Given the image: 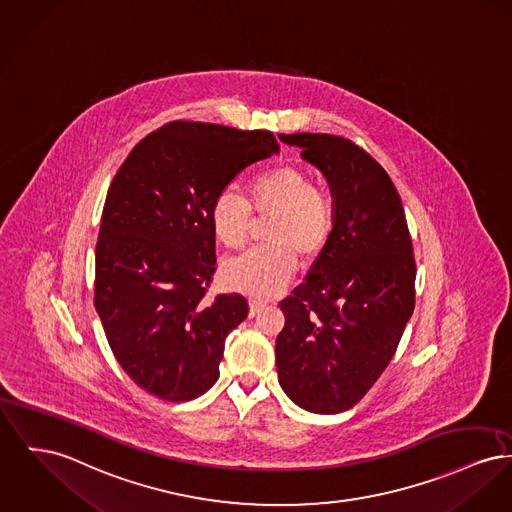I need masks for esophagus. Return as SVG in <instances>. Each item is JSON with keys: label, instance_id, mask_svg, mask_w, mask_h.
I'll list each match as a JSON object with an SVG mask.
<instances>
[{"label": "esophagus", "instance_id": "1", "mask_svg": "<svg viewBox=\"0 0 512 512\" xmlns=\"http://www.w3.org/2000/svg\"><path fill=\"white\" fill-rule=\"evenodd\" d=\"M267 303L261 300H249V317H255Z\"/></svg>", "mask_w": 512, "mask_h": 512}]
</instances>
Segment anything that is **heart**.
<instances>
[{
	"mask_svg": "<svg viewBox=\"0 0 512 512\" xmlns=\"http://www.w3.org/2000/svg\"><path fill=\"white\" fill-rule=\"evenodd\" d=\"M249 200L234 189H222L211 207L214 234L226 247L238 249L251 232L253 211L271 216L267 240L271 245L255 247L232 259L224 267L230 288L267 298L280 292L298 267L317 259L331 240L334 214L309 176L296 166H276L249 183Z\"/></svg>",
	"mask_w": 512,
	"mask_h": 512,
	"instance_id": "obj_1",
	"label": "heart"
}]
</instances>
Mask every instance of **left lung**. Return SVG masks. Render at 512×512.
Returning a JSON list of instances; mask_svg holds the SVG:
<instances>
[{"mask_svg":"<svg viewBox=\"0 0 512 512\" xmlns=\"http://www.w3.org/2000/svg\"><path fill=\"white\" fill-rule=\"evenodd\" d=\"M280 141L329 181L334 228L305 282L280 301L278 383L303 410L338 414L373 387L414 313V247L400 195L371 154L327 133Z\"/></svg>","mask_w":512,"mask_h":512,"instance_id":"1","label":"left lung"}]
</instances>
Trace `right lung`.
Listing matches in <instances>:
<instances>
[{"label":"right lung","mask_w":512,"mask_h":512,"mask_svg":"<svg viewBox=\"0 0 512 512\" xmlns=\"http://www.w3.org/2000/svg\"><path fill=\"white\" fill-rule=\"evenodd\" d=\"M271 131L172 121L129 152L106 195L94 307L121 369L143 391L185 402L211 389L241 294L207 298L216 271L214 197L278 152Z\"/></svg>","instance_id":"1"}]
</instances>
